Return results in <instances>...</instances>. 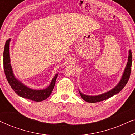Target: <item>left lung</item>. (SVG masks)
<instances>
[{"label": "left lung", "mask_w": 135, "mask_h": 135, "mask_svg": "<svg viewBox=\"0 0 135 135\" xmlns=\"http://www.w3.org/2000/svg\"><path fill=\"white\" fill-rule=\"evenodd\" d=\"M132 51L130 50H129V55L128 58V62H127V66L125 67V69L123 72L122 77L121 80H120L117 85L114 87L113 89L110 90L106 93H104L101 95H97V96H88L86 95H84L81 93L80 91L79 93L82 97L83 99L88 103H97L99 102V101H102L105 99H107L109 98L112 97V96L116 95L118 93H119L128 82V79L130 78V73H131V69H132Z\"/></svg>", "instance_id": "left-lung-1"}]
</instances>
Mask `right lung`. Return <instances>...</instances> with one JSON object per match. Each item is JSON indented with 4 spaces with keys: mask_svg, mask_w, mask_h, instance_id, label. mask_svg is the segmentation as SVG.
I'll list each match as a JSON object with an SVG mask.
<instances>
[{
    "mask_svg": "<svg viewBox=\"0 0 135 135\" xmlns=\"http://www.w3.org/2000/svg\"><path fill=\"white\" fill-rule=\"evenodd\" d=\"M11 39L7 40L5 42L4 47V51L3 55V69L5 76L7 81L10 84L11 87L14 91L20 97L25 98L34 101H42L45 100L51 95L53 88H54L56 79L58 77V74H56L53 77L50 85L47 88L43 90H34L27 87L24 85L21 82H20L15 77L13 73L12 66L10 64V51H9V47H10V42Z\"/></svg>",
    "mask_w": 135,
    "mask_h": 135,
    "instance_id": "1",
    "label": "right lung"
}]
</instances>
